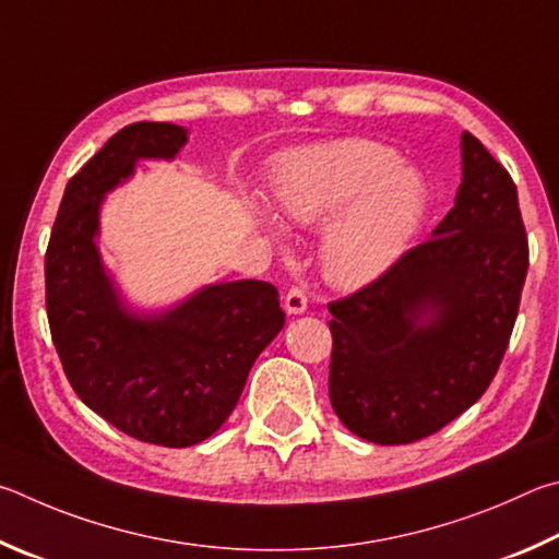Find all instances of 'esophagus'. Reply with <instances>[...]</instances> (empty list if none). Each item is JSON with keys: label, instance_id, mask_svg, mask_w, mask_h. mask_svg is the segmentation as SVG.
Segmentation results:
<instances>
[{"label": "esophagus", "instance_id": "34e87169", "mask_svg": "<svg viewBox=\"0 0 559 559\" xmlns=\"http://www.w3.org/2000/svg\"><path fill=\"white\" fill-rule=\"evenodd\" d=\"M285 311L292 317H299L307 311V295L301 287H292L285 297Z\"/></svg>", "mask_w": 559, "mask_h": 559}]
</instances>
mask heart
I'll return each mask as SVG.
<instances>
[{"label": "heart", "mask_w": 559, "mask_h": 559, "mask_svg": "<svg viewBox=\"0 0 559 559\" xmlns=\"http://www.w3.org/2000/svg\"><path fill=\"white\" fill-rule=\"evenodd\" d=\"M272 199L289 223L324 228L321 267L331 285L356 289L403 260L423 228L427 183L393 146L336 140L280 156Z\"/></svg>", "instance_id": "heart-1"}]
</instances>
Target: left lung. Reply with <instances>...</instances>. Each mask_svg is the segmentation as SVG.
Returning <instances> with one entry per match:
<instances>
[{
  "instance_id": "left-lung-1",
  "label": "left lung",
  "mask_w": 559,
  "mask_h": 559,
  "mask_svg": "<svg viewBox=\"0 0 559 559\" xmlns=\"http://www.w3.org/2000/svg\"><path fill=\"white\" fill-rule=\"evenodd\" d=\"M525 274L511 174L462 132L454 209L383 277L329 305L341 423L368 442L409 444L472 407L501 366Z\"/></svg>"
}]
</instances>
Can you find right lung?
Masks as SVG:
<instances>
[{
	"mask_svg": "<svg viewBox=\"0 0 559 559\" xmlns=\"http://www.w3.org/2000/svg\"><path fill=\"white\" fill-rule=\"evenodd\" d=\"M189 130L134 122L66 186L46 250V311L75 395L120 432L159 447H191L218 432L250 368L285 326L270 282L235 280L195 289L179 305H127L97 248L105 195L136 162L179 156Z\"/></svg>",
	"mask_w": 559,
	"mask_h": 559,
	"instance_id": "right-lung-1",
	"label": "right lung"
}]
</instances>
